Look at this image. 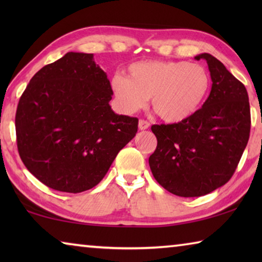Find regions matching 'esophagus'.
Listing matches in <instances>:
<instances>
[{
	"label": "esophagus",
	"mask_w": 262,
	"mask_h": 262,
	"mask_svg": "<svg viewBox=\"0 0 262 262\" xmlns=\"http://www.w3.org/2000/svg\"><path fill=\"white\" fill-rule=\"evenodd\" d=\"M150 127V123L145 120H140L139 121V129L140 130H145Z\"/></svg>",
	"instance_id": "1"
}]
</instances>
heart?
I'll return each mask as SVG.
<instances>
[{
  "label": "heart",
  "instance_id": "1",
  "mask_svg": "<svg viewBox=\"0 0 262 262\" xmlns=\"http://www.w3.org/2000/svg\"><path fill=\"white\" fill-rule=\"evenodd\" d=\"M111 78L115 101L122 112L133 114L151 105L166 122H181L200 107L209 91L210 78L200 64L185 61H140Z\"/></svg>",
  "mask_w": 262,
  "mask_h": 262
}]
</instances>
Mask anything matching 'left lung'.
Instances as JSON below:
<instances>
[{"instance_id":"left-lung-1","label":"left lung","mask_w":262,"mask_h":262,"mask_svg":"<svg viewBox=\"0 0 262 262\" xmlns=\"http://www.w3.org/2000/svg\"><path fill=\"white\" fill-rule=\"evenodd\" d=\"M211 91L205 104L186 120L154 125L157 148L149 165L157 183L183 198L209 194L228 183L245 150L251 129L246 88L208 53Z\"/></svg>"}]
</instances>
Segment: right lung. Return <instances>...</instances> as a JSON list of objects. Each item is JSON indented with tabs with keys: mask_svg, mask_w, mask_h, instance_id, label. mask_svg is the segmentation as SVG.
I'll return each mask as SVG.
<instances>
[{
	"mask_svg": "<svg viewBox=\"0 0 262 262\" xmlns=\"http://www.w3.org/2000/svg\"><path fill=\"white\" fill-rule=\"evenodd\" d=\"M112 89L94 54L69 52L31 78L16 112L17 148L50 188L81 193L98 185L137 133V118L111 108Z\"/></svg>",
	"mask_w": 262,
	"mask_h": 262,
	"instance_id": "1",
	"label": "right lung"
}]
</instances>
